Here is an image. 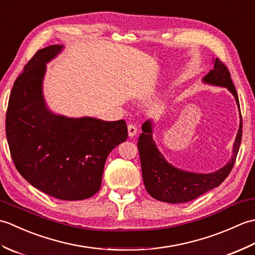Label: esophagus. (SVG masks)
Returning a JSON list of instances; mask_svg holds the SVG:
<instances>
[{"label":"esophagus","mask_w":255,"mask_h":255,"mask_svg":"<svg viewBox=\"0 0 255 255\" xmlns=\"http://www.w3.org/2000/svg\"><path fill=\"white\" fill-rule=\"evenodd\" d=\"M128 134H129V137H134L136 136V133H137V127L134 126V125H132V124H128Z\"/></svg>","instance_id":"1"}]
</instances>
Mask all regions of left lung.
Listing matches in <instances>:
<instances>
[{
    "label": "left lung",
    "instance_id": "obj_1",
    "mask_svg": "<svg viewBox=\"0 0 255 255\" xmlns=\"http://www.w3.org/2000/svg\"><path fill=\"white\" fill-rule=\"evenodd\" d=\"M205 83L224 86L228 89L239 106V99L231 75L226 64L217 58L214 69L203 79ZM240 108V107H239ZM241 117V114H240ZM142 133L138 139V150L141 162L142 178L150 196L170 204L186 203L200 195L219 186L229 175L235 165L242 138V119L234 144L232 156L224 167L214 173H193L176 169L167 162L152 139V123L147 121L142 125Z\"/></svg>",
    "mask_w": 255,
    "mask_h": 255
}]
</instances>
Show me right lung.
<instances>
[{
	"label": "right lung",
	"instance_id": "1",
	"mask_svg": "<svg viewBox=\"0 0 255 255\" xmlns=\"http://www.w3.org/2000/svg\"><path fill=\"white\" fill-rule=\"evenodd\" d=\"M63 46L38 50L14 82L5 119L16 169L39 191L61 200H82L99 192L105 161L126 141V122L55 115L42 96L46 63Z\"/></svg>",
	"mask_w": 255,
	"mask_h": 255
}]
</instances>
